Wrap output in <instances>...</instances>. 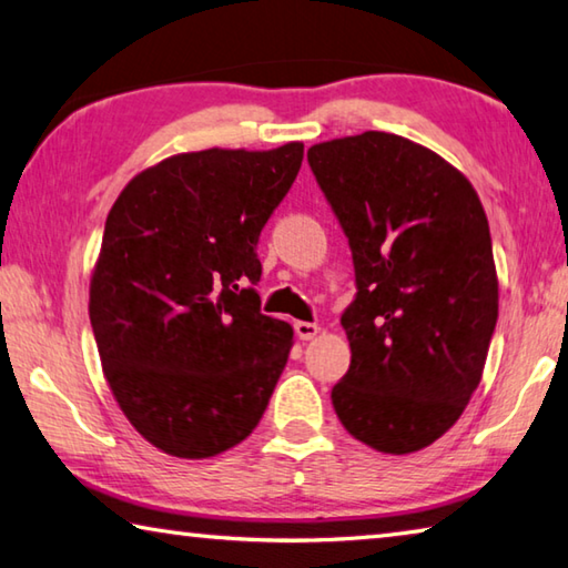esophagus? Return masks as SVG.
Instances as JSON below:
<instances>
[{"instance_id":"1","label":"esophagus","mask_w":568,"mask_h":568,"mask_svg":"<svg viewBox=\"0 0 568 568\" xmlns=\"http://www.w3.org/2000/svg\"><path fill=\"white\" fill-rule=\"evenodd\" d=\"M294 332H296V336H300L302 342H310V339H314L316 334H320V324H314V322H294Z\"/></svg>"}]
</instances>
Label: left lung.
Returning <instances> with one entry per match:
<instances>
[{
	"instance_id": "8db88e82",
	"label": "left lung",
	"mask_w": 568,
	"mask_h": 568,
	"mask_svg": "<svg viewBox=\"0 0 568 568\" xmlns=\"http://www.w3.org/2000/svg\"><path fill=\"white\" fill-rule=\"evenodd\" d=\"M306 159L356 276L342 314L352 364L332 389L334 412L376 452H419L469 404L496 329L484 206L459 169L396 134L332 139Z\"/></svg>"
}]
</instances>
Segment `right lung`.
Here are the masks:
<instances>
[{
	"label": "right lung",
	"mask_w": 568,
	"mask_h": 568,
	"mask_svg": "<svg viewBox=\"0 0 568 568\" xmlns=\"http://www.w3.org/2000/svg\"><path fill=\"white\" fill-rule=\"evenodd\" d=\"M302 159V142L176 154L109 212L89 320L109 389L156 449L206 459L262 419L294 332L262 314L256 244Z\"/></svg>",
	"instance_id": "add662e5"
}]
</instances>
